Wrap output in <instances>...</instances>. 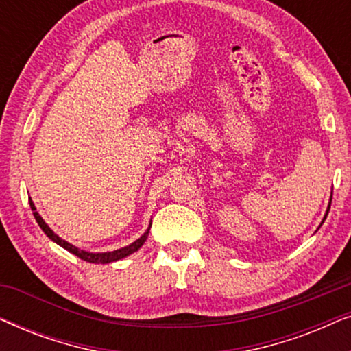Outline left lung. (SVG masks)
Masks as SVG:
<instances>
[{
  "label": "left lung",
  "mask_w": 351,
  "mask_h": 351,
  "mask_svg": "<svg viewBox=\"0 0 351 351\" xmlns=\"http://www.w3.org/2000/svg\"><path fill=\"white\" fill-rule=\"evenodd\" d=\"M329 208H330V204H329ZM329 208H328V213H329ZM328 213H326V215H328ZM326 219V217H324Z\"/></svg>",
  "instance_id": "1"
}]
</instances>
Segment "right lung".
I'll use <instances>...</instances> for the list:
<instances>
[{
	"mask_svg": "<svg viewBox=\"0 0 351 351\" xmlns=\"http://www.w3.org/2000/svg\"><path fill=\"white\" fill-rule=\"evenodd\" d=\"M30 208H32V210H33V215H35L38 225H40L43 232H45V233L47 234V238L52 239V241L59 244V246L66 249V251H69V252L75 254V256L80 257L81 261L90 262V263H110V262H117V261H119V258H124V257L131 256L132 252H136L137 249H141V247L143 246V243L147 241L148 230H150V228H148L147 232L143 233L141 238L136 239V241H134L132 244H129V246H124V247H121V249H117V251H112V252H86V251H81V249H78V247H75L73 244L66 243L65 239H62L60 237H57V234H56L54 232H52V230H51L49 227H47V223L45 222V220L41 219V215L36 213V208H35V204H33L32 198H30Z\"/></svg>",
	"mask_w": 351,
	"mask_h": 351,
	"instance_id": "obj_1",
	"label": "right lung"
}]
</instances>
